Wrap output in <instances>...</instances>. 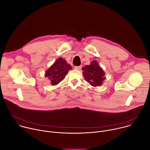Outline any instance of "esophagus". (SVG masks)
Here are the masks:
<instances>
[{
	"mask_svg": "<svg viewBox=\"0 0 150 150\" xmlns=\"http://www.w3.org/2000/svg\"><path fill=\"white\" fill-rule=\"evenodd\" d=\"M74 68L77 70H81L82 68V66H77V67H74Z\"/></svg>",
	"mask_w": 150,
	"mask_h": 150,
	"instance_id": "esophagus-1",
	"label": "esophagus"
}]
</instances>
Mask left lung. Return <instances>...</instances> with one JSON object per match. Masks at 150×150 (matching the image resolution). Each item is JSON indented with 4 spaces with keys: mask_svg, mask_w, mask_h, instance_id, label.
I'll use <instances>...</instances> for the list:
<instances>
[{
    "mask_svg": "<svg viewBox=\"0 0 150 150\" xmlns=\"http://www.w3.org/2000/svg\"><path fill=\"white\" fill-rule=\"evenodd\" d=\"M82 70L85 80L92 86H100L103 84L105 78V73L96 60L91 61L90 65L85 66Z\"/></svg>",
    "mask_w": 150,
    "mask_h": 150,
    "instance_id": "8db88e82",
    "label": "left lung"
}]
</instances>
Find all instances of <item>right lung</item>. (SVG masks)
Masks as SVG:
<instances>
[{"instance_id": "obj_1", "label": "right lung", "mask_w": 150, "mask_h": 150, "mask_svg": "<svg viewBox=\"0 0 150 150\" xmlns=\"http://www.w3.org/2000/svg\"><path fill=\"white\" fill-rule=\"evenodd\" d=\"M72 67L62 57L58 58L45 73V76L50 81V84L56 85L65 78Z\"/></svg>"}]
</instances>
